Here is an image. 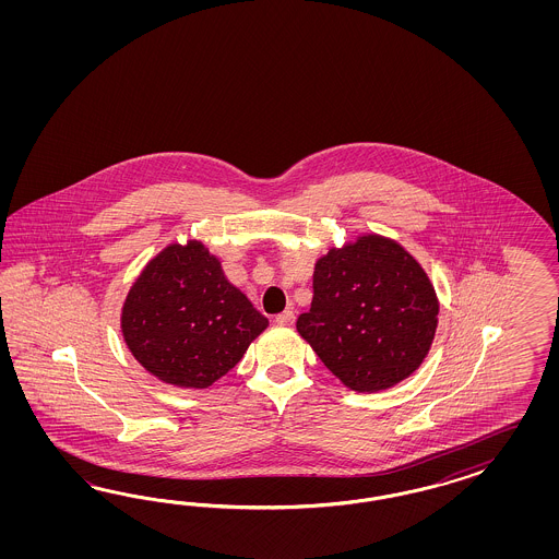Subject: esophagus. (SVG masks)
<instances>
[{
	"label": "esophagus",
	"mask_w": 559,
	"mask_h": 559,
	"mask_svg": "<svg viewBox=\"0 0 559 559\" xmlns=\"http://www.w3.org/2000/svg\"><path fill=\"white\" fill-rule=\"evenodd\" d=\"M274 322L278 323V325H293L295 323V311L293 309H285L283 313H278L274 318Z\"/></svg>",
	"instance_id": "obj_1"
}]
</instances>
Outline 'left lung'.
Listing matches in <instances>:
<instances>
[{"mask_svg": "<svg viewBox=\"0 0 559 559\" xmlns=\"http://www.w3.org/2000/svg\"><path fill=\"white\" fill-rule=\"evenodd\" d=\"M439 309L432 281L400 241L362 234L318 258L297 332L342 385L374 393L420 369Z\"/></svg>", "mask_w": 559, "mask_h": 559, "instance_id": "8db88e82", "label": "left lung"}]
</instances>
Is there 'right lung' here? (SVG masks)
Masks as SVG:
<instances>
[{
  "mask_svg": "<svg viewBox=\"0 0 559 559\" xmlns=\"http://www.w3.org/2000/svg\"><path fill=\"white\" fill-rule=\"evenodd\" d=\"M269 328L203 241H171L139 272L120 309L136 362L162 383L206 390Z\"/></svg>",
  "mask_w": 559,
  "mask_h": 559,
  "instance_id": "add662e5",
  "label": "right lung"
}]
</instances>
